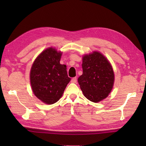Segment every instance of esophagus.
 Listing matches in <instances>:
<instances>
[{
    "label": "esophagus",
    "instance_id": "esophagus-1",
    "mask_svg": "<svg viewBox=\"0 0 146 146\" xmlns=\"http://www.w3.org/2000/svg\"><path fill=\"white\" fill-rule=\"evenodd\" d=\"M71 82H72V83H76V82H77V78H76V77H74V78H73L72 79H71Z\"/></svg>",
    "mask_w": 146,
    "mask_h": 146
}]
</instances>
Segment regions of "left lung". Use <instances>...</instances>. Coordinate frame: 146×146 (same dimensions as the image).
Masks as SVG:
<instances>
[{
    "label": "left lung",
    "mask_w": 146,
    "mask_h": 146,
    "mask_svg": "<svg viewBox=\"0 0 146 146\" xmlns=\"http://www.w3.org/2000/svg\"><path fill=\"white\" fill-rule=\"evenodd\" d=\"M83 74L78 82L85 97L95 103L106 98L112 89L114 73L103 54L95 51L83 57Z\"/></svg>",
    "instance_id": "obj_1"
}]
</instances>
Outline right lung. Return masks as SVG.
Masks as SVG:
<instances>
[{
  "mask_svg": "<svg viewBox=\"0 0 146 146\" xmlns=\"http://www.w3.org/2000/svg\"><path fill=\"white\" fill-rule=\"evenodd\" d=\"M61 52L49 48L42 51L34 62L30 73L33 93L40 100L53 104L63 95L71 78L66 66L61 64Z\"/></svg>",
  "mask_w": 146,
  "mask_h": 146,
  "instance_id": "right-lung-1",
  "label": "right lung"
}]
</instances>
